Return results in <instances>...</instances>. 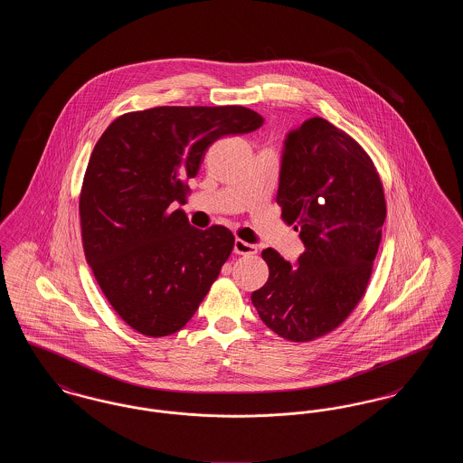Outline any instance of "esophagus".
Returning a JSON list of instances; mask_svg holds the SVG:
<instances>
[{"label": "esophagus", "mask_w": 463, "mask_h": 463, "mask_svg": "<svg viewBox=\"0 0 463 463\" xmlns=\"http://www.w3.org/2000/svg\"><path fill=\"white\" fill-rule=\"evenodd\" d=\"M234 253L236 255H255L257 253V246L242 241V240H236L234 241Z\"/></svg>", "instance_id": "esophagus-1"}]
</instances>
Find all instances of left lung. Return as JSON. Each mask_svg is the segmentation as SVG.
<instances>
[{"label":"left lung","mask_w":463,"mask_h":463,"mask_svg":"<svg viewBox=\"0 0 463 463\" xmlns=\"http://www.w3.org/2000/svg\"><path fill=\"white\" fill-rule=\"evenodd\" d=\"M276 203L306 251L291 265L264 250L269 279L251 304L281 338L312 342L336 330L366 293L387 215L383 185L349 133L310 118L288 135Z\"/></svg>","instance_id":"8db88e82"}]
</instances>
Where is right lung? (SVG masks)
<instances>
[{"label":"right lung","instance_id":"obj_1","mask_svg":"<svg viewBox=\"0 0 463 463\" xmlns=\"http://www.w3.org/2000/svg\"><path fill=\"white\" fill-rule=\"evenodd\" d=\"M264 118L242 106H161L116 118L90 156L80 193L87 262L110 307L146 336L182 330L234 248L223 225L193 227L189 178L208 147Z\"/></svg>","mask_w":463,"mask_h":463}]
</instances>
